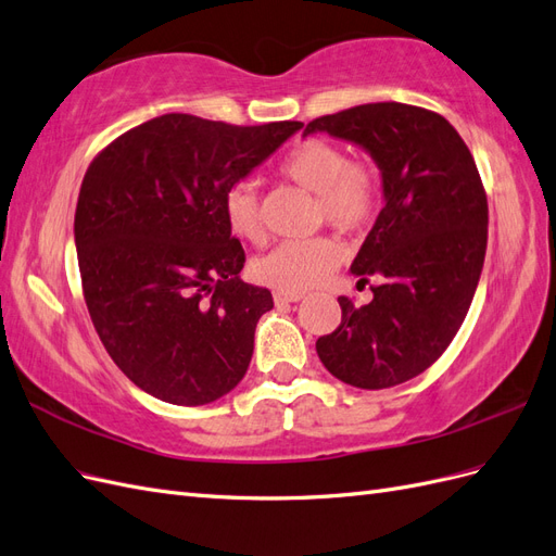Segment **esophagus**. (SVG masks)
Masks as SVG:
<instances>
[{"mask_svg":"<svg viewBox=\"0 0 556 556\" xmlns=\"http://www.w3.org/2000/svg\"><path fill=\"white\" fill-rule=\"evenodd\" d=\"M304 299V292H276L274 294V301L280 306V304H296V301Z\"/></svg>","mask_w":556,"mask_h":556,"instance_id":"obj_1","label":"esophagus"}]
</instances>
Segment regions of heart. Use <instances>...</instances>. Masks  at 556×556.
<instances>
[{
  "label": "heart",
  "mask_w": 556,
  "mask_h": 556,
  "mask_svg": "<svg viewBox=\"0 0 556 556\" xmlns=\"http://www.w3.org/2000/svg\"><path fill=\"white\" fill-rule=\"evenodd\" d=\"M280 174L317 194L319 215L341 231H362L380 204V180L371 166L352 162L343 148L327 139L299 141L280 162ZM225 220L237 237L260 241V199L250 182L231 185L223 201ZM345 257L333 237L285 241L250 264L257 282L278 292H304L325 280Z\"/></svg>",
  "instance_id": "heart-1"
}]
</instances>
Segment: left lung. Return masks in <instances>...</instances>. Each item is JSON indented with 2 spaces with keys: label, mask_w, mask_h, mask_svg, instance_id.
I'll return each instance as SVG.
<instances>
[{
  "label": "left lung",
  "mask_w": 556,
  "mask_h": 556,
  "mask_svg": "<svg viewBox=\"0 0 556 556\" xmlns=\"http://www.w3.org/2000/svg\"><path fill=\"white\" fill-rule=\"evenodd\" d=\"M364 148L382 176L384 206L350 271L380 278L374 301L343 311L315 350L327 371L359 390L406 382L439 359L473 301L486 250V197L473 155L443 115L378 102L315 117Z\"/></svg>",
  "instance_id": "1"
}]
</instances>
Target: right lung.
Wrapping results in <instances>:
<instances>
[{"label":"right lung","instance_id":"1","mask_svg":"<svg viewBox=\"0 0 556 556\" xmlns=\"http://www.w3.org/2000/svg\"><path fill=\"white\" fill-rule=\"evenodd\" d=\"M301 127L166 113L88 166L74 217L83 294L111 359L150 396L204 406L243 380L274 296L241 280L223 201Z\"/></svg>","mask_w":556,"mask_h":556}]
</instances>
